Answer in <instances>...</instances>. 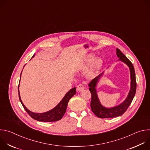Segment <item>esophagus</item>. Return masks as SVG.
Listing matches in <instances>:
<instances>
[{"mask_svg":"<svg viewBox=\"0 0 150 150\" xmlns=\"http://www.w3.org/2000/svg\"><path fill=\"white\" fill-rule=\"evenodd\" d=\"M84 88H84L83 85H82V83H80V84L78 85L77 88H76V89H77V90L78 91H83L84 90Z\"/></svg>","mask_w":150,"mask_h":150,"instance_id":"1","label":"esophagus"}]
</instances>
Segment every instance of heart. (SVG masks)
<instances>
[{
  "label": "heart",
  "mask_w": 150,
  "mask_h": 150,
  "mask_svg": "<svg viewBox=\"0 0 150 150\" xmlns=\"http://www.w3.org/2000/svg\"><path fill=\"white\" fill-rule=\"evenodd\" d=\"M94 59V56L93 55H89L88 56H87L85 60V62L86 64H89L90 62H91ZM102 63V60L100 58H97L95 60L94 64H93V68L95 69L98 68Z\"/></svg>",
  "instance_id": "1"
}]
</instances>
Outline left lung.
Here are the masks:
<instances>
[{
  "mask_svg": "<svg viewBox=\"0 0 150 150\" xmlns=\"http://www.w3.org/2000/svg\"><path fill=\"white\" fill-rule=\"evenodd\" d=\"M116 54L117 57H119V60L125 63L129 68L131 78V90L127 98L122 104L112 108H105L100 104L95 88L97 83L103 75V72H102L98 76L94 78L88 84V86L90 87L89 90L91 94V101L90 105L92 112L99 118H112L122 115L126 111L127 108H129L135 95L137 90V82L135 69L132 63L119 49H116Z\"/></svg>",
  "mask_w": 150,
  "mask_h": 150,
  "instance_id": "left-lung-1",
  "label": "left lung"
}]
</instances>
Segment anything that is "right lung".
Returning a JSON list of instances; mask_svg holds the SVG:
<instances>
[{
    "label": "right lung",
    "instance_id": "add662e5",
    "mask_svg": "<svg viewBox=\"0 0 150 150\" xmlns=\"http://www.w3.org/2000/svg\"><path fill=\"white\" fill-rule=\"evenodd\" d=\"M34 56V55L33 56V57ZM21 78V76H20ZM19 86V85H18ZM18 94H19V100L22 104L23 108L26 110L27 113L34 119L40 121V122H55L60 120L63 115H65L67 105L69 102V100L70 98L73 97L76 94V88L74 87L70 90L67 94L63 98V99L60 101V102L55 107L54 109L52 110L43 113H33L31 111H30L28 109H27L25 106L24 105L23 103L21 101L19 92V87H18Z\"/></svg>",
    "mask_w": 150,
    "mask_h": 150
}]
</instances>
